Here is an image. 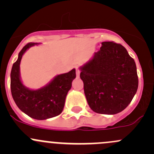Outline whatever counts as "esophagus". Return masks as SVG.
Masks as SVG:
<instances>
[{
  "instance_id": "34e87169",
  "label": "esophagus",
  "mask_w": 154,
  "mask_h": 154,
  "mask_svg": "<svg viewBox=\"0 0 154 154\" xmlns=\"http://www.w3.org/2000/svg\"><path fill=\"white\" fill-rule=\"evenodd\" d=\"M80 71L77 68V70H76V74H77V77H80Z\"/></svg>"
}]
</instances>
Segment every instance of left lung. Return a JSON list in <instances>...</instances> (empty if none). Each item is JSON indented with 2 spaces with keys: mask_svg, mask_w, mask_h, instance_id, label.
<instances>
[{
  "mask_svg": "<svg viewBox=\"0 0 154 154\" xmlns=\"http://www.w3.org/2000/svg\"><path fill=\"white\" fill-rule=\"evenodd\" d=\"M101 45L92 58L80 68V79L93 111L117 114L130 104L137 91L136 63L122 45L113 42Z\"/></svg>",
  "mask_w": 154,
  "mask_h": 154,
  "instance_id": "8db88e82",
  "label": "left lung"
}]
</instances>
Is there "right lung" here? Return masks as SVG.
I'll list each match as a JSON object with an SVG mask.
<instances>
[{"instance_id":"obj_1","label":"right lung","mask_w":154,"mask_h":154,"mask_svg":"<svg viewBox=\"0 0 154 154\" xmlns=\"http://www.w3.org/2000/svg\"><path fill=\"white\" fill-rule=\"evenodd\" d=\"M38 43L29 42L18 54L11 71L10 88L17 106L26 115L37 120H45L59 116L64 108L66 97L76 77V70L56 76L48 84L36 90L24 86L20 77V63L24 53Z\"/></svg>"}]
</instances>
